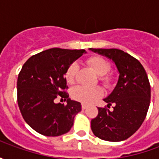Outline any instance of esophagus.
<instances>
[{"label":"esophagus","mask_w":159,"mask_h":159,"mask_svg":"<svg viewBox=\"0 0 159 159\" xmlns=\"http://www.w3.org/2000/svg\"><path fill=\"white\" fill-rule=\"evenodd\" d=\"M82 108H83V110H84V109H86V108H87L86 104H82Z\"/></svg>","instance_id":"34e87169"}]
</instances>
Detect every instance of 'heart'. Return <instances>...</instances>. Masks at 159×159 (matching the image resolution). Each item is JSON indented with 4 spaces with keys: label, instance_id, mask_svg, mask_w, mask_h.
<instances>
[{
    "label": "heart",
    "instance_id": "heart-1",
    "mask_svg": "<svg viewBox=\"0 0 159 159\" xmlns=\"http://www.w3.org/2000/svg\"><path fill=\"white\" fill-rule=\"evenodd\" d=\"M87 66L93 70L99 76V79L104 85L108 86L111 82V76L107 73L110 70V64L106 59L100 56H92L86 60ZM79 70V66L76 62H73L70 65L66 71V80L67 83L73 84L76 81V77ZM103 91L100 87H87L78 86L71 90V96L74 100L83 102L91 103L94 100L102 96Z\"/></svg>",
    "mask_w": 159,
    "mask_h": 159
}]
</instances>
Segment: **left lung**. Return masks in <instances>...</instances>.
Instances as JSON below:
<instances>
[{
  "label": "left lung",
  "instance_id": "1",
  "mask_svg": "<svg viewBox=\"0 0 159 159\" xmlns=\"http://www.w3.org/2000/svg\"><path fill=\"white\" fill-rule=\"evenodd\" d=\"M111 59L119 72L113 91L104 99L113 111L98 108V116L91 120L93 134L107 141L128 139L141 126L151 99V86L142 65L133 56L117 48H89Z\"/></svg>",
  "mask_w": 159,
  "mask_h": 159
}]
</instances>
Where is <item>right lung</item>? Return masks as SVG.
<instances>
[{
    "mask_svg": "<svg viewBox=\"0 0 159 159\" xmlns=\"http://www.w3.org/2000/svg\"><path fill=\"white\" fill-rule=\"evenodd\" d=\"M84 49L54 48L31 56L20 70L17 82L18 105L23 118L33 129L46 136H59L69 132L74 117L82 110L80 102L65 92L67 67L85 53ZM60 96L66 105L56 104Z\"/></svg>",
    "mask_w": 159,
    "mask_h": 159,
    "instance_id": "right-lung-1",
    "label": "right lung"
}]
</instances>
